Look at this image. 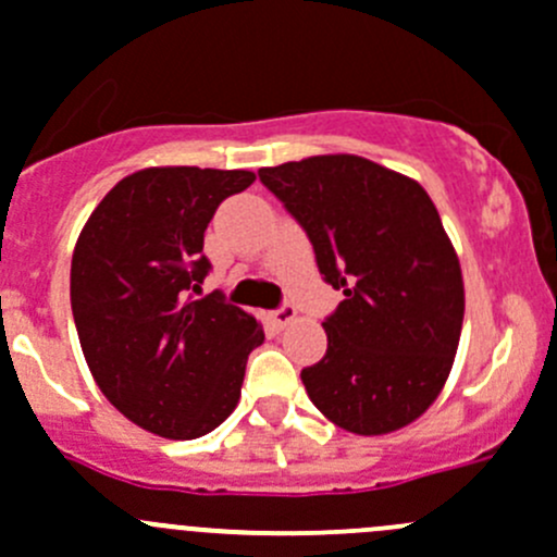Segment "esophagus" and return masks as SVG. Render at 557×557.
<instances>
[{"mask_svg":"<svg viewBox=\"0 0 557 557\" xmlns=\"http://www.w3.org/2000/svg\"><path fill=\"white\" fill-rule=\"evenodd\" d=\"M269 319H272L274 326H288L290 321L296 319V308L290 302H283L280 308H274L272 313H269Z\"/></svg>","mask_w":557,"mask_h":557,"instance_id":"obj_1","label":"esophagus"}]
</instances>
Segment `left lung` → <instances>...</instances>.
I'll use <instances>...</instances> for the list:
<instances>
[{
  "label": "left lung",
  "mask_w": 557,
  "mask_h": 557,
  "mask_svg": "<svg viewBox=\"0 0 557 557\" xmlns=\"http://www.w3.org/2000/svg\"><path fill=\"white\" fill-rule=\"evenodd\" d=\"M313 244L335 290L326 355L305 368L310 401L351 434H389L440 396L465 319L454 244L418 181L362 156L258 170Z\"/></svg>",
  "instance_id": "1"
}]
</instances>
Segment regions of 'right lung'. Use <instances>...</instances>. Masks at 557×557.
I'll list each match as a JSON object with an SVG mask.
<instances>
[{
	"mask_svg": "<svg viewBox=\"0 0 557 557\" xmlns=\"http://www.w3.org/2000/svg\"><path fill=\"white\" fill-rule=\"evenodd\" d=\"M247 170L150 168L114 186L71 261V310L92 379L117 412L168 440L214 431L236 409L261 324L220 290L202 233Z\"/></svg>",
	"mask_w": 557,
	"mask_h": 557,
	"instance_id": "right-lung-1",
	"label": "right lung"
}]
</instances>
